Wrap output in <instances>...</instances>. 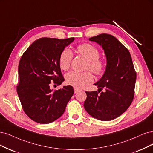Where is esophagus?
<instances>
[{"mask_svg":"<svg viewBox=\"0 0 153 153\" xmlns=\"http://www.w3.org/2000/svg\"><path fill=\"white\" fill-rule=\"evenodd\" d=\"M74 93H75L79 92V91L81 90L80 89H79V88H74Z\"/></svg>","mask_w":153,"mask_h":153,"instance_id":"obj_1","label":"esophagus"}]
</instances>
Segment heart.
Segmentation results:
<instances>
[{
    "mask_svg": "<svg viewBox=\"0 0 153 153\" xmlns=\"http://www.w3.org/2000/svg\"><path fill=\"white\" fill-rule=\"evenodd\" d=\"M77 50L82 56L88 60L87 68L90 69L97 76H100L104 72L105 65L99 58L100 51L98 49L90 43H84L77 47ZM72 59V51L65 48L59 56V65L62 70L67 71L71 66ZM93 80L92 74L90 71L79 72L71 71L65 75V81L67 85L76 88H81Z\"/></svg>",
    "mask_w": 153,
    "mask_h": 153,
    "instance_id": "heart-1",
    "label": "heart"
}]
</instances>
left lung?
<instances>
[{
    "label": "left lung",
    "mask_w": 153,
    "mask_h": 153,
    "mask_svg": "<svg viewBox=\"0 0 153 153\" xmlns=\"http://www.w3.org/2000/svg\"><path fill=\"white\" fill-rule=\"evenodd\" d=\"M89 40L102 47L107 66L102 77L94 84L98 90L86 91L84 107L96 119L111 121L124 113L134 100L136 72L128 50L116 37L102 33Z\"/></svg>",
    "instance_id": "8db88e82"
}]
</instances>
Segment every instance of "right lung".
Returning <instances> with one entry per match:
<instances>
[{
  "mask_svg": "<svg viewBox=\"0 0 153 153\" xmlns=\"http://www.w3.org/2000/svg\"><path fill=\"white\" fill-rule=\"evenodd\" d=\"M74 38L44 37L34 41L22 56L18 65L17 93L25 113L41 124L58 119L74 94L72 86L52 90L51 82L60 85L65 80L59 56Z\"/></svg>",
  "mask_w": 153,
  "mask_h": 153,
  "instance_id": "right-lung-1",
  "label": "right lung"
}]
</instances>
